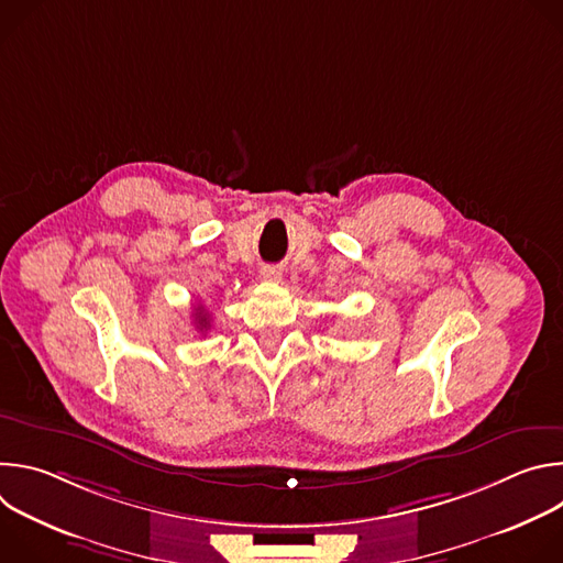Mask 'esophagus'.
<instances>
[{
    "label": "esophagus",
    "mask_w": 563,
    "mask_h": 563,
    "mask_svg": "<svg viewBox=\"0 0 563 563\" xmlns=\"http://www.w3.org/2000/svg\"><path fill=\"white\" fill-rule=\"evenodd\" d=\"M261 276L265 278V280H272V283H278L280 280V276H283V272H280V267H276V265H267V267H263V272H261Z\"/></svg>",
    "instance_id": "34e87169"
}]
</instances>
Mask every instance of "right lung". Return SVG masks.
<instances>
[{
    "instance_id": "1",
    "label": "right lung",
    "mask_w": 563,
    "mask_h": 563,
    "mask_svg": "<svg viewBox=\"0 0 563 563\" xmlns=\"http://www.w3.org/2000/svg\"><path fill=\"white\" fill-rule=\"evenodd\" d=\"M196 325L205 332V330H209V313L205 311V307L202 305H198L196 307Z\"/></svg>"
}]
</instances>
